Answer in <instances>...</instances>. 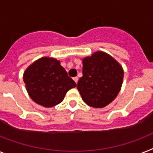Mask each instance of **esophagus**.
<instances>
[{
    "label": "esophagus",
    "instance_id": "esophagus-1",
    "mask_svg": "<svg viewBox=\"0 0 153 153\" xmlns=\"http://www.w3.org/2000/svg\"><path fill=\"white\" fill-rule=\"evenodd\" d=\"M73 79H74V81L75 82V83L77 84V83H78V81H79V78H78V77H74Z\"/></svg>",
    "mask_w": 153,
    "mask_h": 153
}]
</instances>
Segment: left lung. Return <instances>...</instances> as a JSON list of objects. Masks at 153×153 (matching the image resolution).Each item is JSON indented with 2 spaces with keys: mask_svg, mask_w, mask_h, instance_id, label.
<instances>
[{
  "mask_svg": "<svg viewBox=\"0 0 153 153\" xmlns=\"http://www.w3.org/2000/svg\"><path fill=\"white\" fill-rule=\"evenodd\" d=\"M82 77L78 82L82 100L94 108H103L114 100L122 86V66L110 54L96 51L82 58Z\"/></svg>",
  "mask_w": 153,
  "mask_h": 153,
  "instance_id": "obj_1",
  "label": "left lung"
}]
</instances>
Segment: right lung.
<instances>
[{"mask_svg": "<svg viewBox=\"0 0 153 153\" xmlns=\"http://www.w3.org/2000/svg\"><path fill=\"white\" fill-rule=\"evenodd\" d=\"M23 81L30 98L44 107L62 102L67 92L77 85L60 61L48 57L32 63L24 71Z\"/></svg>", "mask_w": 153, "mask_h": 153, "instance_id": "1", "label": "right lung"}]
</instances>
